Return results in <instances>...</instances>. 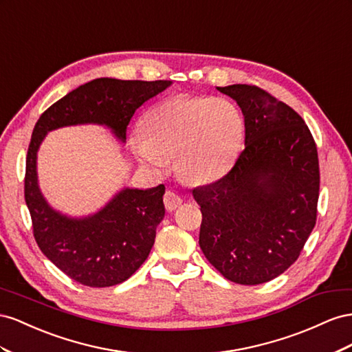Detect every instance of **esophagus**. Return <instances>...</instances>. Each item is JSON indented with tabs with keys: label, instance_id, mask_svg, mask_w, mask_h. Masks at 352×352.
I'll list each match as a JSON object with an SVG mask.
<instances>
[{
	"label": "esophagus",
	"instance_id": "1",
	"mask_svg": "<svg viewBox=\"0 0 352 352\" xmlns=\"http://www.w3.org/2000/svg\"><path fill=\"white\" fill-rule=\"evenodd\" d=\"M164 204L168 210H175L177 208H179V205L183 204V199L178 193L173 192V190H166L164 195Z\"/></svg>",
	"mask_w": 352,
	"mask_h": 352
}]
</instances>
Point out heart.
<instances>
[{"instance_id": "b5f03b06", "label": "heart", "mask_w": 352, "mask_h": 352, "mask_svg": "<svg viewBox=\"0 0 352 352\" xmlns=\"http://www.w3.org/2000/svg\"><path fill=\"white\" fill-rule=\"evenodd\" d=\"M138 129L133 150L143 165L164 169L174 157L179 178L208 184L233 162L242 142L243 119L226 98L179 94L150 107Z\"/></svg>"}]
</instances>
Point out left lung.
I'll use <instances>...</instances> for the list:
<instances>
[{
    "instance_id": "left-lung-1",
    "label": "left lung",
    "mask_w": 352,
    "mask_h": 352,
    "mask_svg": "<svg viewBox=\"0 0 352 352\" xmlns=\"http://www.w3.org/2000/svg\"><path fill=\"white\" fill-rule=\"evenodd\" d=\"M245 116V148L228 173L193 188L199 245L230 282L261 285L292 265L316 226L317 146L295 110L256 85L218 87Z\"/></svg>"
}]
</instances>
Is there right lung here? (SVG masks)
<instances>
[{
    "instance_id": "1",
    "label": "right lung",
    "mask_w": 352,
    "mask_h": 352,
    "mask_svg": "<svg viewBox=\"0 0 352 352\" xmlns=\"http://www.w3.org/2000/svg\"><path fill=\"white\" fill-rule=\"evenodd\" d=\"M170 81H120L98 78L60 98L39 116L26 156L25 200L34 237L43 254L75 282L109 287L125 282L150 254L156 227L165 217V186L125 188L100 212L67 218L48 206L38 188L36 152L52 129L76 124H103L125 142L135 110L162 93Z\"/></svg>"
}]
</instances>
